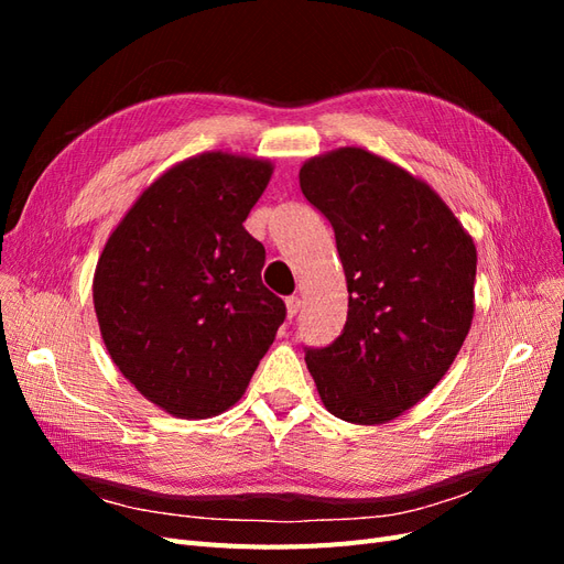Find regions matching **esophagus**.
<instances>
[{
    "mask_svg": "<svg viewBox=\"0 0 564 564\" xmlns=\"http://www.w3.org/2000/svg\"><path fill=\"white\" fill-rule=\"evenodd\" d=\"M284 303H286V317L292 319L301 311V299L299 296H289Z\"/></svg>",
    "mask_w": 564,
    "mask_h": 564,
    "instance_id": "obj_1",
    "label": "esophagus"
}]
</instances>
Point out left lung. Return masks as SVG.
I'll list each match as a JSON object with an SVG mask.
<instances>
[{
  "instance_id": "obj_1",
  "label": "left lung",
  "mask_w": 564,
  "mask_h": 564,
  "mask_svg": "<svg viewBox=\"0 0 564 564\" xmlns=\"http://www.w3.org/2000/svg\"><path fill=\"white\" fill-rule=\"evenodd\" d=\"M299 183L329 218L348 282L344 334L305 365L329 414L388 423L429 395L464 346L475 242L429 183L365 148L305 160Z\"/></svg>"
}]
</instances>
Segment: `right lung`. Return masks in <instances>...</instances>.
Here are the masks:
<instances>
[{"label":"right lung","instance_id":"add662e5","mask_svg":"<svg viewBox=\"0 0 564 564\" xmlns=\"http://www.w3.org/2000/svg\"><path fill=\"white\" fill-rule=\"evenodd\" d=\"M272 164L209 150L169 166L110 232L94 272L100 336L124 379L176 419L240 402L286 308L245 230Z\"/></svg>","mask_w":564,"mask_h":564}]
</instances>
